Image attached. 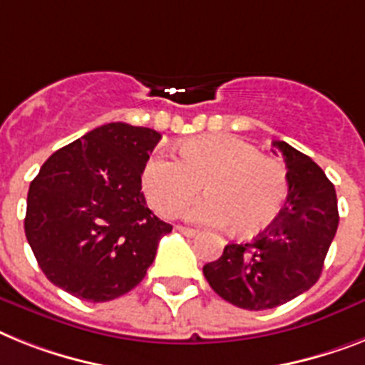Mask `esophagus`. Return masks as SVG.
<instances>
[{
    "label": "esophagus",
    "instance_id": "esophagus-1",
    "mask_svg": "<svg viewBox=\"0 0 365 365\" xmlns=\"http://www.w3.org/2000/svg\"><path fill=\"white\" fill-rule=\"evenodd\" d=\"M177 231L185 235V237H190V239H194V237H200V231L190 230V227H185V225H177Z\"/></svg>",
    "mask_w": 365,
    "mask_h": 365
}]
</instances>
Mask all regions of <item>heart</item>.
I'll return each mask as SVG.
<instances>
[{
    "label": "heart",
    "mask_w": 365,
    "mask_h": 365,
    "mask_svg": "<svg viewBox=\"0 0 365 365\" xmlns=\"http://www.w3.org/2000/svg\"><path fill=\"white\" fill-rule=\"evenodd\" d=\"M141 185L160 215L177 216L194 200L200 185L210 195L195 203L188 218L197 224L227 225L237 235L264 230L282 209L287 192L284 168L264 158L235 135H201L179 147V162L153 156Z\"/></svg>",
    "instance_id": "b5f03b06"
}]
</instances>
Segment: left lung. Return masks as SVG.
Returning <instances> with one entry per match:
<instances>
[{
	"instance_id": "obj_1",
	"label": "left lung",
	"mask_w": 365,
	"mask_h": 365,
	"mask_svg": "<svg viewBox=\"0 0 365 365\" xmlns=\"http://www.w3.org/2000/svg\"><path fill=\"white\" fill-rule=\"evenodd\" d=\"M287 168V201L272 224L246 244H227L203 274L237 308H276L308 291L323 272L338 231V197L324 171L285 141H272Z\"/></svg>"
}]
</instances>
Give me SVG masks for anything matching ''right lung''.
Returning <instances> with one entry per match:
<instances>
[{
  "instance_id": "add662e5",
  "label": "right lung",
  "mask_w": 365,
  "mask_h": 365,
  "mask_svg": "<svg viewBox=\"0 0 365 365\" xmlns=\"http://www.w3.org/2000/svg\"><path fill=\"white\" fill-rule=\"evenodd\" d=\"M162 135L108 123L56 150L27 192L24 230L50 282L108 302L145 278L170 224L149 210L141 173Z\"/></svg>"
}]
</instances>
